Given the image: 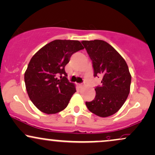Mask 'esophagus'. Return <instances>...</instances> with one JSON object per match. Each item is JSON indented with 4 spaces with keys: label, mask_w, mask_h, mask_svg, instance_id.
Here are the masks:
<instances>
[{
    "label": "esophagus",
    "mask_w": 155,
    "mask_h": 155,
    "mask_svg": "<svg viewBox=\"0 0 155 155\" xmlns=\"http://www.w3.org/2000/svg\"><path fill=\"white\" fill-rule=\"evenodd\" d=\"M77 86L79 87V88H81V87H84V84H78Z\"/></svg>",
    "instance_id": "1"
}]
</instances>
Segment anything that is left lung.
Here are the masks:
<instances>
[{
  "mask_svg": "<svg viewBox=\"0 0 155 155\" xmlns=\"http://www.w3.org/2000/svg\"><path fill=\"white\" fill-rule=\"evenodd\" d=\"M81 43L92 61L94 76H102V85L94 89L95 97L86 102V105L98 116H110L120 110L130 92L131 76L128 65L105 41L83 40Z\"/></svg>",
  "mask_w": 155,
  "mask_h": 155,
  "instance_id": "8db88e82",
  "label": "left lung"
}]
</instances>
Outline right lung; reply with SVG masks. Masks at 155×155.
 <instances>
[{
    "label": "right lung",
    "mask_w": 155,
    "mask_h": 155,
    "mask_svg": "<svg viewBox=\"0 0 155 155\" xmlns=\"http://www.w3.org/2000/svg\"><path fill=\"white\" fill-rule=\"evenodd\" d=\"M84 47L78 40H55L31 58L24 74L29 99L46 114H55L67 107L75 85L68 81L65 66L70 58Z\"/></svg>",
    "instance_id": "add662e5"
}]
</instances>
